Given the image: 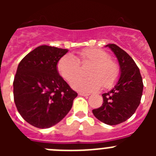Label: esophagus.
Instances as JSON below:
<instances>
[{
  "label": "esophagus",
  "mask_w": 156,
  "mask_h": 156,
  "mask_svg": "<svg viewBox=\"0 0 156 156\" xmlns=\"http://www.w3.org/2000/svg\"><path fill=\"white\" fill-rule=\"evenodd\" d=\"M78 94L80 95V96H84V97H87V96H89V94H86V93H83V92H80V93H78Z\"/></svg>",
  "instance_id": "obj_1"
}]
</instances>
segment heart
I'll use <instances>...</instances> for the list:
<instances>
[{
    "label": "heart",
    "instance_id": "1",
    "mask_svg": "<svg viewBox=\"0 0 156 156\" xmlns=\"http://www.w3.org/2000/svg\"><path fill=\"white\" fill-rule=\"evenodd\" d=\"M91 66L87 74L89 77H75L79 74V64ZM59 74L70 82L75 90L84 92L97 91L103 86L108 89L116 83L120 75V69L116 62L110 58V55L100 48H85L78 53L77 58L71 54H66L57 63Z\"/></svg>",
    "mask_w": 156,
    "mask_h": 156
}]
</instances>
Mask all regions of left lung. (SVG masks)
I'll return each instance as SVG.
<instances>
[{
	"instance_id": "obj_1",
	"label": "left lung",
	"mask_w": 156,
	"mask_h": 156,
	"mask_svg": "<svg viewBox=\"0 0 156 156\" xmlns=\"http://www.w3.org/2000/svg\"><path fill=\"white\" fill-rule=\"evenodd\" d=\"M105 47H108L118 59L120 77L111 90L102 94V105L92 110V112L98 119L113 126L133 115L140 105L144 85L140 70L133 58L114 44Z\"/></svg>"
}]
</instances>
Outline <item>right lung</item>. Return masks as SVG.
I'll return each instance as SVG.
<instances>
[{"instance_id":"obj_1","label":"right lung","mask_w":156,"mask_h":156,"mask_svg":"<svg viewBox=\"0 0 156 156\" xmlns=\"http://www.w3.org/2000/svg\"><path fill=\"white\" fill-rule=\"evenodd\" d=\"M67 49L41 45L19 62L13 82L19 114L32 126L49 128L68 114L77 93L59 75L58 60Z\"/></svg>"}]
</instances>
